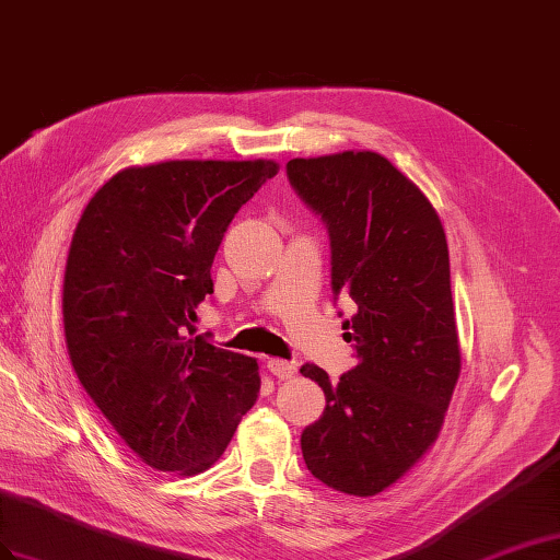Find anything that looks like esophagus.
<instances>
[{
  "label": "esophagus",
  "mask_w": 560,
  "mask_h": 560,
  "mask_svg": "<svg viewBox=\"0 0 560 560\" xmlns=\"http://www.w3.org/2000/svg\"><path fill=\"white\" fill-rule=\"evenodd\" d=\"M267 369L271 371V374H275L277 378H293L295 376V366L291 364V362H283V360H267Z\"/></svg>",
  "instance_id": "34e87169"
}]
</instances>
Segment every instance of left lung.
<instances>
[{
	"label": "left lung",
	"instance_id": "1",
	"mask_svg": "<svg viewBox=\"0 0 560 560\" xmlns=\"http://www.w3.org/2000/svg\"><path fill=\"white\" fill-rule=\"evenodd\" d=\"M285 175L331 238V289L357 312L342 322L357 366L317 381L326 409L300 435L314 478L374 497L438 440L462 371L450 250L435 208L388 158L342 151L293 158Z\"/></svg>",
	"mask_w": 560,
	"mask_h": 560
}]
</instances>
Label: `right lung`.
<instances>
[{"mask_svg": "<svg viewBox=\"0 0 560 560\" xmlns=\"http://www.w3.org/2000/svg\"><path fill=\"white\" fill-rule=\"evenodd\" d=\"M271 161H167L113 175L84 208L63 277L82 388L143 464L210 468L260 393L253 357L194 336L229 222Z\"/></svg>", "mask_w": 560, "mask_h": 560, "instance_id": "add662e5", "label": "right lung"}]
</instances>
